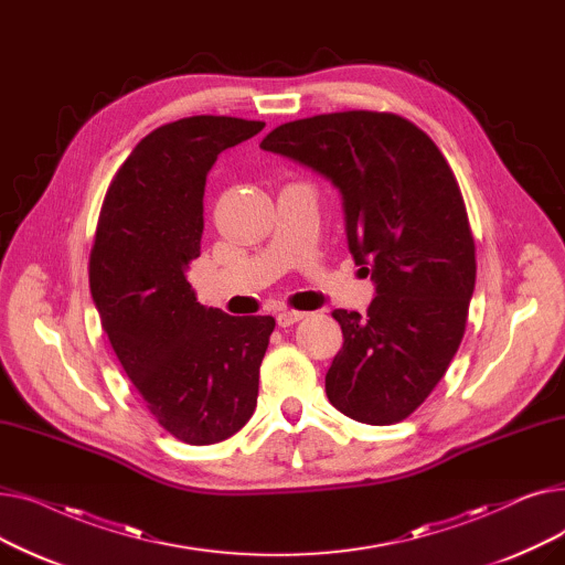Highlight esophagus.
I'll return each mask as SVG.
<instances>
[{
  "mask_svg": "<svg viewBox=\"0 0 565 565\" xmlns=\"http://www.w3.org/2000/svg\"><path fill=\"white\" fill-rule=\"evenodd\" d=\"M302 318H307V313H302V311H281V313H277L279 328H290V324L300 322Z\"/></svg>",
  "mask_w": 565,
  "mask_h": 565,
  "instance_id": "34e87169",
  "label": "esophagus"
}]
</instances>
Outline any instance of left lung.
<instances>
[{
  "instance_id": "8db88e82",
  "label": "left lung",
  "mask_w": 565,
  "mask_h": 565,
  "mask_svg": "<svg viewBox=\"0 0 565 565\" xmlns=\"http://www.w3.org/2000/svg\"><path fill=\"white\" fill-rule=\"evenodd\" d=\"M341 192L348 249L375 284L366 316L337 309L343 348L324 375L345 417L398 424L447 373L465 334L477 256L465 201L435 141L387 111H337L260 141Z\"/></svg>"
}]
</instances>
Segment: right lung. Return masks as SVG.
Instances as JSON below:
<instances>
[{
  "mask_svg": "<svg viewBox=\"0 0 565 565\" xmlns=\"http://www.w3.org/2000/svg\"><path fill=\"white\" fill-rule=\"evenodd\" d=\"M263 121L190 116L146 135L116 171L98 217L88 284L103 330L148 412L203 447L256 409L273 316L203 307L188 281L201 254L205 175Z\"/></svg>",
  "mask_w": 565,
  "mask_h": 565,
  "instance_id": "right-lung-1",
  "label": "right lung"
}]
</instances>
